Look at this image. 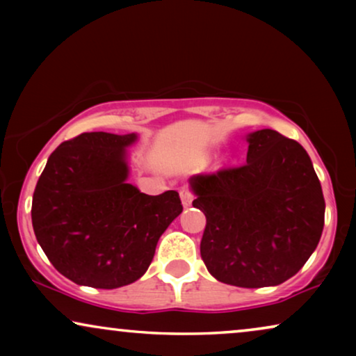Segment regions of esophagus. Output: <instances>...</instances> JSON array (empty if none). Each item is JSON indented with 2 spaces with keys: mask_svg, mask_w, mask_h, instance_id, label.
I'll return each instance as SVG.
<instances>
[{
  "mask_svg": "<svg viewBox=\"0 0 356 356\" xmlns=\"http://www.w3.org/2000/svg\"><path fill=\"white\" fill-rule=\"evenodd\" d=\"M179 196H181V201H183V206L184 207L191 206V202H193V199H194V194L191 193V189H189L188 186L179 188Z\"/></svg>",
  "mask_w": 356,
  "mask_h": 356,
  "instance_id": "esophagus-1",
  "label": "esophagus"
}]
</instances>
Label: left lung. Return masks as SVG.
Instances as JSON below:
<instances>
[{"instance_id": "1", "label": "left lung", "mask_w": 356, "mask_h": 356, "mask_svg": "<svg viewBox=\"0 0 356 356\" xmlns=\"http://www.w3.org/2000/svg\"><path fill=\"white\" fill-rule=\"evenodd\" d=\"M246 163L191 178L207 222L201 257L223 284H284L309 259L324 227L319 178L301 144L274 129L248 136Z\"/></svg>"}]
</instances>
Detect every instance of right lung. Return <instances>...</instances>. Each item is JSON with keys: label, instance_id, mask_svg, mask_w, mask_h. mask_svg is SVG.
Masks as SVG:
<instances>
[{"label": "right lung", "instance_id": "add662e5", "mask_svg": "<svg viewBox=\"0 0 356 356\" xmlns=\"http://www.w3.org/2000/svg\"><path fill=\"white\" fill-rule=\"evenodd\" d=\"M136 134L82 133L48 159L32 199V225L53 267L77 285L133 284L183 211L177 191L159 196L126 183L124 147Z\"/></svg>", "mask_w": 356, "mask_h": 356}]
</instances>
